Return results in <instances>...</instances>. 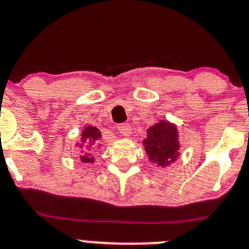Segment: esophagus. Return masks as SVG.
I'll return each instance as SVG.
<instances>
[{
	"label": "esophagus",
	"instance_id": "obj_1",
	"mask_svg": "<svg viewBox=\"0 0 249 249\" xmlns=\"http://www.w3.org/2000/svg\"><path fill=\"white\" fill-rule=\"evenodd\" d=\"M118 130L124 137H128V135L131 134V126L129 124H120L118 126Z\"/></svg>",
	"mask_w": 249,
	"mask_h": 249
}]
</instances>
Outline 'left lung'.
<instances>
[{"instance_id": "8db88e82", "label": "left lung", "mask_w": 249, "mask_h": 249, "mask_svg": "<svg viewBox=\"0 0 249 249\" xmlns=\"http://www.w3.org/2000/svg\"><path fill=\"white\" fill-rule=\"evenodd\" d=\"M147 134L143 145L150 162L157 166L167 167L178 158L181 145L176 125L160 120L148 129Z\"/></svg>"}]
</instances>
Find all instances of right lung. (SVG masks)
Listing matches in <instances>:
<instances>
[{"instance_id": "1", "label": "right lung", "mask_w": 249, "mask_h": 249, "mask_svg": "<svg viewBox=\"0 0 249 249\" xmlns=\"http://www.w3.org/2000/svg\"><path fill=\"white\" fill-rule=\"evenodd\" d=\"M100 138H101V133H100V130L96 126L89 125V126H86L83 129L82 134H81V142H82V144L77 143V145H79V148L83 147V143L86 144V149L83 150L85 153L81 154V160L82 162H85V163H93L95 162V158L89 152L91 150V148L97 147L96 142L99 141Z\"/></svg>"}]
</instances>
